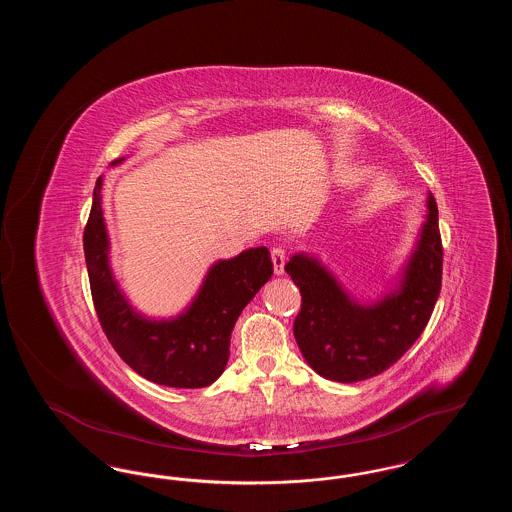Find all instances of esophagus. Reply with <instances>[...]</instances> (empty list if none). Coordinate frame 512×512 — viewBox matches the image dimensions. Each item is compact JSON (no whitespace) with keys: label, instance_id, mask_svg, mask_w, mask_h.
I'll use <instances>...</instances> for the list:
<instances>
[{"label":"esophagus","instance_id":"obj_1","mask_svg":"<svg viewBox=\"0 0 512 512\" xmlns=\"http://www.w3.org/2000/svg\"><path fill=\"white\" fill-rule=\"evenodd\" d=\"M270 257H272V265H274V274L282 276L284 274V265H286V251L282 247H272Z\"/></svg>","mask_w":512,"mask_h":512}]
</instances>
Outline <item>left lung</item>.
Here are the masks:
<instances>
[{
	"instance_id": "8db88e82",
	"label": "left lung",
	"mask_w": 512,
	"mask_h": 512,
	"mask_svg": "<svg viewBox=\"0 0 512 512\" xmlns=\"http://www.w3.org/2000/svg\"><path fill=\"white\" fill-rule=\"evenodd\" d=\"M443 249L438 205L426 215L413 249L384 293L361 301L313 253H293L286 272L301 292L293 336L309 366L326 380L353 384L397 363L426 328L441 290Z\"/></svg>"
}]
</instances>
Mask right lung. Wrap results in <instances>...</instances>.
<instances>
[{
	"label": "right lung",
	"mask_w": 512,
	"mask_h": 512,
	"mask_svg": "<svg viewBox=\"0 0 512 512\" xmlns=\"http://www.w3.org/2000/svg\"><path fill=\"white\" fill-rule=\"evenodd\" d=\"M124 161L126 157H119L111 167ZM101 188L103 176L94 188L84 255L103 332L122 361L149 382L182 390L211 386L228 363L236 320L274 272L267 247H249L236 257L215 261L178 315L147 317L122 292L111 267Z\"/></svg>",
	"instance_id": "add662e5"
}]
</instances>
